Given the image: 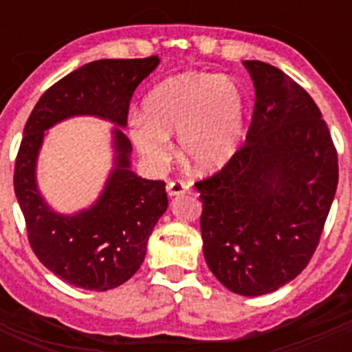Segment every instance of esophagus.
I'll use <instances>...</instances> for the list:
<instances>
[{
    "label": "esophagus",
    "instance_id": "esophagus-1",
    "mask_svg": "<svg viewBox=\"0 0 352 352\" xmlns=\"http://www.w3.org/2000/svg\"><path fill=\"white\" fill-rule=\"evenodd\" d=\"M188 192V183L182 182V179H173L167 183V194L169 195H182Z\"/></svg>",
    "mask_w": 352,
    "mask_h": 352
}]
</instances>
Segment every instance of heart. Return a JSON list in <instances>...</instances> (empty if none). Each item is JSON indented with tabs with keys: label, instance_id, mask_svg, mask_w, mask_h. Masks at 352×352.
I'll list each match as a JSON object with an SVG mask.
<instances>
[{
	"label": "heart",
	"instance_id": "obj_1",
	"mask_svg": "<svg viewBox=\"0 0 352 352\" xmlns=\"http://www.w3.org/2000/svg\"><path fill=\"white\" fill-rule=\"evenodd\" d=\"M142 107L144 116L130 118V139L153 167L169 162L170 135H178L183 160L197 173H214L227 166L243 139L247 96L231 77H169L148 93Z\"/></svg>",
	"mask_w": 352,
	"mask_h": 352
}]
</instances>
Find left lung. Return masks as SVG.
<instances>
[{"mask_svg":"<svg viewBox=\"0 0 352 352\" xmlns=\"http://www.w3.org/2000/svg\"><path fill=\"white\" fill-rule=\"evenodd\" d=\"M256 104L245 144L201 192L204 259L229 291L261 296L296 278L319 245L338 158L312 96L284 72L245 61Z\"/></svg>","mask_w":352,"mask_h":352,"instance_id":"1","label":"left lung"}]
</instances>
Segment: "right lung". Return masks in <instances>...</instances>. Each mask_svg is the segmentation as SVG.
<instances>
[{"mask_svg":"<svg viewBox=\"0 0 352 352\" xmlns=\"http://www.w3.org/2000/svg\"><path fill=\"white\" fill-rule=\"evenodd\" d=\"M158 61V56L91 61L52 84L28 118L15 158L14 190L35 256L67 284L109 291L133 276L167 210L166 183L130 169L132 144L123 130L114 129V167L98 201L76 214L56 213L36 186V157L45 130L82 114L126 126L133 91Z\"/></svg>","mask_w":352,"mask_h":352,"instance_id":"add662e5","label":"right lung"}]
</instances>
